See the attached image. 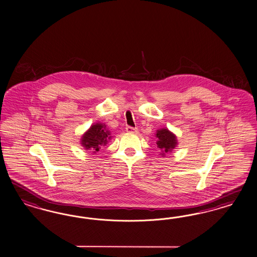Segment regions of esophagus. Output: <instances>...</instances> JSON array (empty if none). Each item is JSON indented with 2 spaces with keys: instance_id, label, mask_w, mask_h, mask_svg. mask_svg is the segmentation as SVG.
Instances as JSON below:
<instances>
[{
  "instance_id": "obj_1",
  "label": "esophagus",
  "mask_w": 257,
  "mask_h": 257,
  "mask_svg": "<svg viewBox=\"0 0 257 257\" xmlns=\"http://www.w3.org/2000/svg\"><path fill=\"white\" fill-rule=\"evenodd\" d=\"M126 131L128 133H137L138 132V128H134L132 126H127Z\"/></svg>"
}]
</instances>
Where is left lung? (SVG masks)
Wrapping results in <instances>:
<instances>
[{
  "mask_svg": "<svg viewBox=\"0 0 257 257\" xmlns=\"http://www.w3.org/2000/svg\"><path fill=\"white\" fill-rule=\"evenodd\" d=\"M156 138L158 140L156 142L157 148L162 151V156H164L165 153H168L176 147V137L168 129H161L157 131Z\"/></svg>",
  "mask_w": 257,
  "mask_h": 257,
  "instance_id": "8db88e82",
  "label": "left lung"
}]
</instances>
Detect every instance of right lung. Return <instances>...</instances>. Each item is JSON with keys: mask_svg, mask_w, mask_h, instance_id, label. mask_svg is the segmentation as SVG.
I'll use <instances>...</instances> for the list:
<instances>
[{"mask_svg": "<svg viewBox=\"0 0 257 257\" xmlns=\"http://www.w3.org/2000/svg\"><path fill=\"white\" fill-rule=\"evenodd\" d=\"M108 130L105 126L100 123L92 125L89 130L82 138V145L86 150L94 151L93 153L98 152L102 146H105L108 140L111 139L109 136Z\"/></svg>", "mask_w": 257, "mask_h": 257, "instance_id": "add662e5", "label": "right lung"}]
</instances>
